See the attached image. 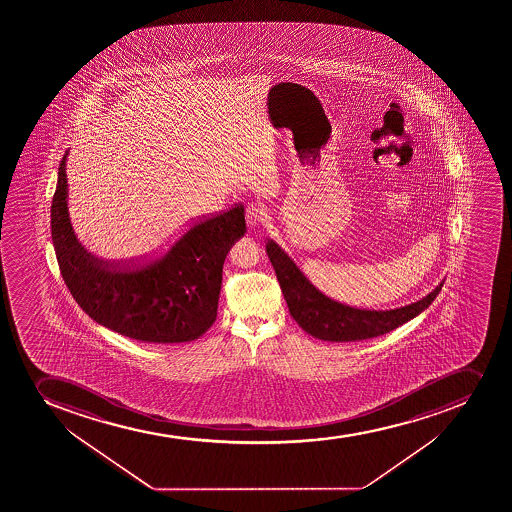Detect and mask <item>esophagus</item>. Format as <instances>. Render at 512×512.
I'll return each instance as SVG.
<instances>
[{"label": "esophagus", "mask_w": 512, "mask_h": 512, "mask_svg": "<svg viewBox=\"0 0 512 512\" xmlns=\"http://www.w3.org/2000/svg\"><path fill=\"white\" fill-rule=\"evenodd\" d=\"M245 218H247L250 227H259L260 223L265 222L267 212H265L264 207H260L257 203H248L247 208H245Z\"/></svg>", "instance_id": "obj_1"}]
</instances>
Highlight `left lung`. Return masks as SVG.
<instances>
[{"label":"left lung","mask_w":512,"mask_h":512,"mask_svg":"<svg viewBox=\"0 0 512 512\" xmlns=\"http://www.w3.org/2000/svg\"><path fill=\"white\" fill-rule=\"evenodd\" d=\"M265 250L274 265L290 315L307 334L327 342H357L387 334L424 312L444 287L442 280L424 299L399 309H355L322 294L279 243L269 240Z\"/></svg>","instance_id":"obj_1"}]
</instances>
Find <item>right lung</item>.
<instances>
[{
	"label": "right lung",
	"instance_id": "add662e5",
	"mask_svg": "<svg viewBox=\"0 0 512 512\" xmlns=\"http://www.w3.org/2000/svg\"><path fill=\"white\" fill-rule=\"evenodd\" d=\"M66 158L68 152L58 168L51 238L73 299L97 324L140 342L202 337L217 319L225 257L247 232L242 205L193 223L152 259L110 264L88 252L71 227Z\"/></svg>",
	"mask_w": 512,
	"mask_h": 512
}]
</instances>
